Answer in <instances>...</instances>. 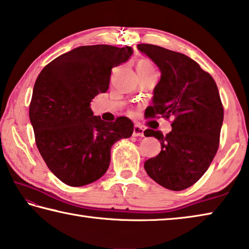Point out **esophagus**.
Here are the masks:
<instances>
[{
    "label": "esophagus",
    "mask_w": 249,
    "mask_h": 249,
    "mask_svg": "<svg viewBox=\"0 0 249 249\" xmlns=\"http://www.w3.org/2000/svg\"><path fill=\"white\" fill-rule=\"evenodd\" d=\"M133 136L135 137H142L144 136V128L141 125H135L133 129Z\"/></svg>",
    "instance_id": "1"
}]
</instances>
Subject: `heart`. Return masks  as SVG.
I'll return each mask as SVG.
<instances>
[{
  "instance_id": "b5f03b06",
  "label": "heart",
  "mask_w": 249,
  "mask_h": 249,
  "mask_svg": "<svg viewBox=\"0 0 249 249\" xmlns=\"http://www.w3.org/2000/svg\"><path fill=\"white\" fill-rule=\"evenodd\" d=\"M136 69H137V72L140 75L148 73V72H155L153 62L148 60V59H142V60L138 61Z\"/></svg>"
}]
</instances>
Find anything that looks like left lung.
Segmentation results:
<instances>
[{
    "instance_id": "obj_1",
    "label": "left lung",
    "mask_w": 249,
    "mask_h": 249,
    "mask_svg": "<svg viewBox=\"0 0 249 249\" xmlns=\"http://www.w3.org/2000/svg\"><path fill=\"white\" fill-rule=\"evenodd\" d=\"M161 72L147 116L172 117V130L146 129L160 141L161 151L144 168L163 188L184 190L199 180L215 156L223 124V105L216 83L197 62L183 53L149 44L137 45Z\"/></svg>"
}]
</instances>
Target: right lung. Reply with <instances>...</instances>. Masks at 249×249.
<instances>
[{"mask_svg":"<svg viewBox=\"0 0 249 249\" xmlns=\"http://www.w3.org/2000/svg\"><path fill=\"white\" fill-rule=\"evenodd\" d=\"M132 54L128 46H80L53 59L37 77L29 120L41 157L64 183L82 187L100 179L114 142L132 136L127 117L105 122L90 107L94 96L107 91L112 68Z\"/></svg>","mask_w":249,"mask_h":249,"instance_id":"right-lung-1","label":"right lung"}]
</instances>
